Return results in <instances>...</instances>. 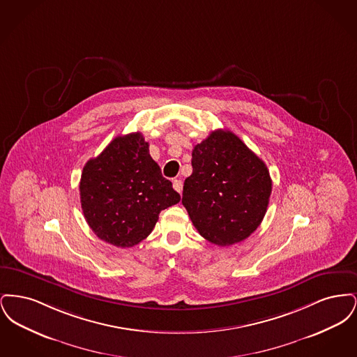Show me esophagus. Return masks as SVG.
<instances>
[{
  "label": "esophagus",
  "instance_id": "34e87169",
  "mask_svg": "<svg viewBox=\"0 0 357 357\" xmlns=\"http://www.w3.org/2000/svg\"><path fill=\"white\" fill-rule=\"evenodd\" d=\"M172 186L174 188L181 194L182 192V188H183V183H182V181L181 179H174L172 181Z\"/></svg>",
  "mask_w": 357,
  "mask_h": 357
}]
</instances>
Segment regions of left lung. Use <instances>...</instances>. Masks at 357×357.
I'll list each match as a JSON object with an SVG mask.
<instances>
[{
	"label": "left lung",
	"instance_id": "left-lung-1",
	"mask_svg": "<svg viewBox=\"0 0 357 357\" xmlns=\"http://www.w3.org/2000/svg\"><path fill=\"white\" fill-rule=\"evenodd\" d=\"M182 204L198 233L218 246L249 237L272 194L266 165L237 135L217 130L192 150Z\"/></svg>",
	"mask_w": 357,
	"mask_h": 357
}]
</instances>
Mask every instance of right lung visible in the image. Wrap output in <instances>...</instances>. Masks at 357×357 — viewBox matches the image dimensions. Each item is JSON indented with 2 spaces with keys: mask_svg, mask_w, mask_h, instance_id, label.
Wrapping results in <instances>:
<instances>
[{
  "mask_svg": "<svg viewBox=\"0 0 357 357\" xmlns=\"http://www.w3.org/2000/svg\"><path fill=\"white\" fill-rule=\"evenodd\" d=\"M179 201L140 132L115 137L82 172L85 221L98 237L118 248H131L149 237L159 213Z\"/></svg>",
  "mask_w": 357,
  "mask_h": 357,
  "instance_id": "add662e5",
  "label": "right lung"
}]
</instances>
